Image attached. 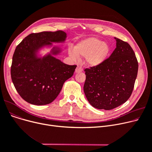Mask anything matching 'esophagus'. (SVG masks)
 I'll list each match as a JSON object with an SVG mask.
<instances>
[{"label":"esophagus","mask_w":152,"mask_h":152,"mask_svg":"<svg viewBox=\"0 0 152 152\" xmlns=\"http://www.w3.org/2000/svg\"><path fill=\"white\" fill-rule=\"evenodd\" d=\"M83 70V68L80 66H77V68H76V73H80V72H82Z\"/></svg>","instance_id":"esophagus-1"}]
</instances>
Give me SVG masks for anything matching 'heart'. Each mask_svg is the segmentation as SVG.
Wrapping results in <instances>:
<instances>
[{
	"label": "heart",
	"mask_w": 152,
	"mask_h": 152,
	"mask_svg": "<svg viewBox=\"0 0 152 152\" xmlns=\"http://www.w3.org/2000/svg\"><path fill=\"white\" fill-rule=\"evenodd\" d=\"M110 52L107 44L95 37L83 40L75 46V50L69 49L70 57L77 60L79 56L86 57V63L91 66H96L104 61Z\"/></svg>",
	"instance_id": "1"
}]
</instances>
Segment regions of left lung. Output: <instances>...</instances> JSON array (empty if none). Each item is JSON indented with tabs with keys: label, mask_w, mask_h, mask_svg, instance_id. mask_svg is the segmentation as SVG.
<instances>
[{
	"label": "left lung",
	"mask_w": 152,
	"mask_h": 152,
	"mask_svg": "<svg viewBox=\"0 0 152 152\" xmlns=\"http://www.w3.org/2000/svg\"><path fill=\"white\" fill-rule=\"evenodd\" d=\"M116 48L100 65L87 68L84 92L95 108L110 110L131 97L138 72V61L130 45L116 38Z\"/></svg>",
	"instance_id": "obj_1"
}]
</instances>
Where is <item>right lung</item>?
I'll use <instances>...</instances> for the list:
<instances>
[{
  "label": "right lung",
  "instance_id": "right-lung-1",
  "mask_svg": "<svg viewBox=\"0 0 152 152\" xmlns=\"http://www.w3.org/2000/svg\"><path fill=\"white\" fill-rule=\"evenodd\" d=\"M63 31L31 33L17 46L11 66V77L21 98L31 104L44 105L52 102L60 94L63 85L73 75L77 65H68L51 55L37 58L36 52L52 42L65 41ZM54 47L52 54L59 52Z\"/></svg>",
  "mask_w": 152,
  "mask_h": 152
}]
</instances>
